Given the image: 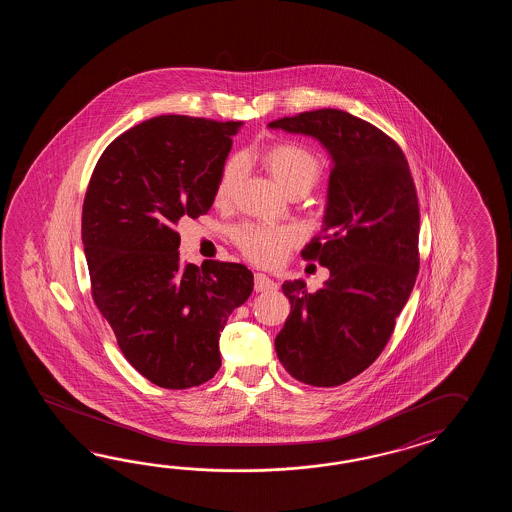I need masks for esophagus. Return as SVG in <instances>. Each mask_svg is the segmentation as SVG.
<instances>
[{
  "mask_svg": "<svg viewBox=\"0 0 512 512\" xmlns=\"http://www.w3.org/2000/svg\"><path fill=\"white\" fill-rule=\"evenodd\" d=\"M272 289H276V283L269 280L265 274H254V291L256 293H265V291H272Z\"/></svg>",
  "mask_w": 512,
  "mask_h": 512,
  "instance_id": "34e87169",
  "label": "esophagus"
}]
</instances>
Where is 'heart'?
Wrapping results in <instances>:
<instances>
[{
  "mask_svg": "<svg viewBox=\"0 0 512 512\" xmlns=\"http://www.w3.org/2000/svg\"><path fill=\"white\" fill-rule=\"evenodd\" d=\"M261 164L282 185L289 196H304L320 181L324 164L311 148L302 142L280 141L265 146L258 153ZM243 163L240 157H229L219 170L214 186V203L229 205L240 185ZM300 240V232L294 227H267L243 223L232 230V241L245 258L272 267L285 258L287 251Z\"/></svg>",
  "mask_w": 512,
  "mask_h": 512,
  "instance_id": "obj_1",
  "label": "heart"
}]
</instances>
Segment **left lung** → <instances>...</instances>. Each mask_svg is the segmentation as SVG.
<instances>
[{
  "label": "left lung",
  "instance_id": "8db88e82",
  "mask_svg": "<svg viewBox=\"0 0 512 512\" xmlns=\"http://www.w3.org/2000/svg\"><path fill=\"white\" fill-rule=\"evenodd\" d=\"M313 135L333 157L326 227L302 258L331 272L309 293L283 283L291 313L274 340L294 379L340 386L370 368L392 337L419 272V199L403 150L390 135L342 109L272 120Z\"/></svg>",
  "mask_w": 512,
  "mask_h": 512
}]
</instances>
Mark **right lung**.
I'll return each mask as SVG.
<instances>
[{"label":"right lung","mask_w":512,"mask_h":512,"mask_svg":"<svg viewBox=\"0 0 512 512\" xmlns=\"http://www.w3.org/2000/svg\"><path fill=\"white\" fill-rule=\"evenodd\" d=\"M241 122L161 115L100 155L82 208L91 296L131 366L166 390L210 381L219 333L254 287L241 263L179 254V219L207 214Z\"/></svg>","instance_id":"1"}]
</instances>
